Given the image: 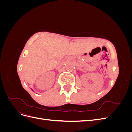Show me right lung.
I'll list each match as a JSON object with an SVG mask.
<instances>
[{
    "label": "right lung",
    "instance_id": "right-lung-1",
    "mask_svg": "<svg viewBox=\"0 0 132 132\" xmlns=\"http://www.w3.org/2000/svg\"><path fill=\"white\" fill-rule=\"evenodd\" d=\"M32 91H33V90H32Z\"/></svg>",
    "mask_w": 132,
    "mask_h": 132
}]
</instances>
